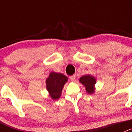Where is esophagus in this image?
I'll use <instances>...</instances> for the list:
<instances>
[{
    "mask_svg": "<svg viewBox=\"0 0 132 132\" xmlns=\"http://www.w3.org/2000/svg\"><path fill=\"white\" fill-rule=\"evenodd\" d=\"M69 78H70V79L72 81H74L76 80V75H72V76H70V77H69Z\"/></svg>",
    "mask_w": 132,
    "mask_h": 132,
    "instance_id": "esophagus-1",
    "label": "esophagus"
}]
</instances>
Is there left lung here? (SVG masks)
<instances>
[{
  "label": "left lung",
  "mask_w": 132,
  "mask_h": 132,
  "mask_svg": "<svg viewBox=\"0 0 132 132\" xmlns=\"http://www.w3.org/2000/svg\"><path fill=\"white\" fill-rule=\"evenodd\" d=\"M79 81L85 85L86 92L89 94H92L94 92V85L96 83L95 78L89 75L83 76L80 78Z\"/></svg>",
  "instance_id": "obj_1"
}]
</instances>
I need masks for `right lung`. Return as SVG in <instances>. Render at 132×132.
I'll return each instance as SVG.
<instances>
[{
	"instance_id": "obj_1",
	"label": "right lung",
	"mask_w": 132,
	"mask_h": 132,
	"mask_svg": "<svg viewBox=\"0 0 132 132\" xmlns=\"http://www.w3.org/2000/svg\"><path fill=\"white\" fill-rule=\"evenodd\" d=\"M68 79L62 73L52 72L46 79V88L53 100H57L61 95L62 89Z\"/></svg>"
}]
</instances>
